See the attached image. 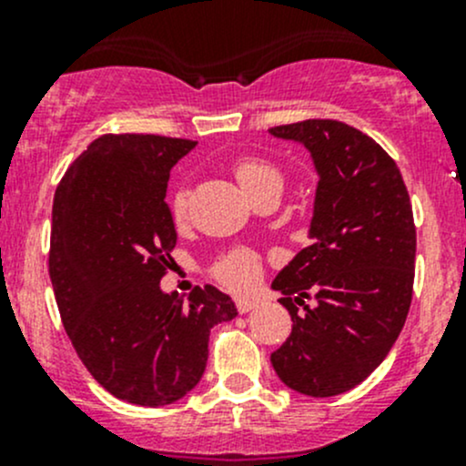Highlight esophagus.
I'll list each match as a JSON object with an SVG mask.
<instances>
[{"instance_id":"esophagus-1","label":"esophagus","mask_w":466,"mask_h":466,"mask_svg":"<svg viewBox=\"0 0 466 466\" xmlns=\"http://www.w3.org/2000/svg\"><path fill=\"white\" fill-rule=\"evenodd\" d=\"M255 307H257V302H255V299H248V298H241V299H237V311L241 313V316H243V313H250L252 309H255Z\"/></svg>"}]
</instances>
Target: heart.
I'll return each instance as SVG.
<instances>
[{"instance_id":"b5f03b06","label":"heart","mask_w":466,"mask_h":466,"mask_svg":"<svg viewBox=\"0 0 466 466\" xmlns=\"http://www.w3.org/2000/svg\"><path fill=\"white\" fill-rule=\"evenodd\" d=\"M234 176H237L238 185L248 191L250 198H255L257 194H261L263 189H270V187H279L281 189V171L275 164L266 162L261 157H241L234 164ZM171 216L176 223H185L187 211H189V194L185 189H177L171 196ZM261 272V261L259 257L252 250L246 248H238V250L228 252L218 259L214 266V277L223 286L232 290H246L259 279Z\"/></svg>"}]
</instances>
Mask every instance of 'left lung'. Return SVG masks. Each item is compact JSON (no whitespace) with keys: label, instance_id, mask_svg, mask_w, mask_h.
I'll return each instance as SVG.
<instances>
[{"label":"left lung","instance_id":"8db88e82","mask_svg":"<svg viewBox=\"0 0 466 466\" xmlns=\"http://www.w3.org/2000/svg\"><path fill=\"white\" fill-rule=\"evenodd\" d=\"M270 135L307 146L320 176L313 243L272 281L293 329L270 363L295 392L333 397L383 363L406 322L417 248L410 196L397 162L354 126L307 119Z\"/></svg>","mask_w":466,"mask_h":466}]
</instances>
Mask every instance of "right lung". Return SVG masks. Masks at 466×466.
<instances>
[{"label": "right lung", "instance_id": "obj_1", "mask_svg": "<svg viewBox=\"0 0 466 466\" xmlns=\"http://www.w3.org/2000/svg\"><path fill=\"white\" fill-rule=\"evenodd\" d=\"M194 146L101 135L56 189L49 277L60 320L96 383L137 406H167L194 390L211 327L237 318L229 295L209 284L189 299L159 289L177 238L168 176Z\"/></svg>", "mask_w": 466, "mask_h": 466}]
</instances>
